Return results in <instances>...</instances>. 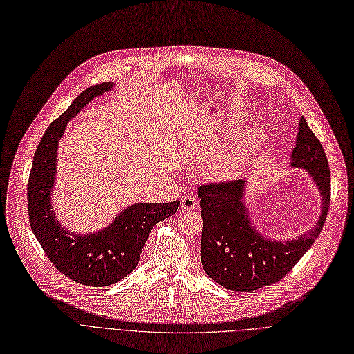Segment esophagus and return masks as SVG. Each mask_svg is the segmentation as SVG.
<instances>
[{
    "label": "esophagus",
    "mask_w": 354,
    "mask_h": 354,
    "mask_svg": "<svg viewBox=\"0 0 354 354\" xmlns=\"http://www.w3.org/2000/svg\"><path fill=\"white\" fill-rule=\"evenodd\" d=\"M181 207L184 210H194L197 207V200L194 196H184L181 198Z\"/></svg>",
    "instance_id": "obj_1"
}]
</instances>
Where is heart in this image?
<instances>
[{"mask_svg": "<svg viewBox=\"0 0 354 354\" xmlns=\"http://www.w3.org/2000/svg\"><path fill=\"white\" fill-rule=\"evenodd\" d=\"M236 113L234 121H238ZM265 144V131L262 128H252L232 144L227 153L216 161L212 168V176L216 180H232L242 174L254 161Z\"/></svg>", "mask_w": 354, "mask_h": 354, "instance_id": "1", "label": "heart"}]
</instances>
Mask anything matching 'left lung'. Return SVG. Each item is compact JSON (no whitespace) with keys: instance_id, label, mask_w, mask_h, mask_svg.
Here are the masks:
<instances>
[{"instance_id":"8db88e82","label":"left lung","mask_w":354,"mask_h":354,"mask_svg":"<svg viewBox=\"0 0 354 354\" xmlns=\"http://www.w3.org/2000/svg\"><path fill=\"white\" fill-rule=\"evenodd\" d=\"M290 165L306 170L322 196V214L307 233L274 241L259 233L246 205V181L205 184L197 190L201 218V265L205 272L230 291H254L275 283L304 257L322 232L330 207V168L322 142L304 116Z\"/></svg>"}]
</instances>
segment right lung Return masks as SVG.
Here are the masks:
<instances>
[{"mask_svg": "<svg viewBox=\"0 0 354 354\" xmlns=\"http://www.w3.org/2000/svg\"><path fill=\"white\" fill-rule=\"evenodd\" d=\"M112 82L83 91L60 118L50 124L36 149L28 178L27 201L32 233L59 271L82 285L105 287L129 275L138 265L153 227L174 214L180 201L136 203L118 214L112 223L93 233L67 230L56 218L52 193L57 173V148L67 122L92 99L113 89Z\"/></svg>", "mask_w": 354, "mask_h": 354, "instance_id": "obj_1", "label": "right lung"}]
</instances>
